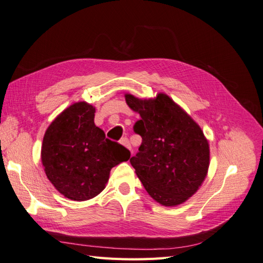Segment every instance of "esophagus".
<instances>
[{
    "label": "esophagus",
    "mask_w": 263,
    "mask_h": 263,
    "mask_svg": "<svg viewBox=\"0 0 263 263\" xmlns=\"http://www.w3.org/2000/svg\"><path fill=\"white\" fill-rule=\"evenodd\" d=\"M121 144H122L125 148L128 149L129 151L132 150V147H130V144H129V140L127 139L126 137H125V138H123V139H121Z\"/></svg>",
    "instance_id": "34e87169"
}]
</instances>
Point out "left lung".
<instances>
[{
	"instance_id": "left-lung-1",
	"label": "left lung",
	"mask_w": 263,
	"mask_h": 263,
	"mask_svg": "<svg viewBox=\"0 0 263 263\" xmlns=\"http://www.w3.org/2000/svg\"><path fill=\"white\" fill-rule=\"evenodd\" d=\"M125 100L140 115L134 132L140 135L139 153L130 158L148 194L163 206H178L200 189L209 172L210 145L201 127L169 95Z\"/></svg>"
}]
</instances>
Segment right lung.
I'll return each instance as SVG.
<instances>
[{"label":"right lung","instance_id":"add662e5","mask_svg":"<svg viewBox=\"0 0 263 263\" xmlns=\"http://www.w3.org/2000/svg\"><path fill=\"white\" fill-rule=\"evenodd\" d=\"M95 107L77 102L55 117L47 128L42 163L59 193L72 201H87L105 189L113 166L127 161L130 153L105 138L94 124Z\"/></svg>","mask_w":263,"mask_h":263}]
</instances>
